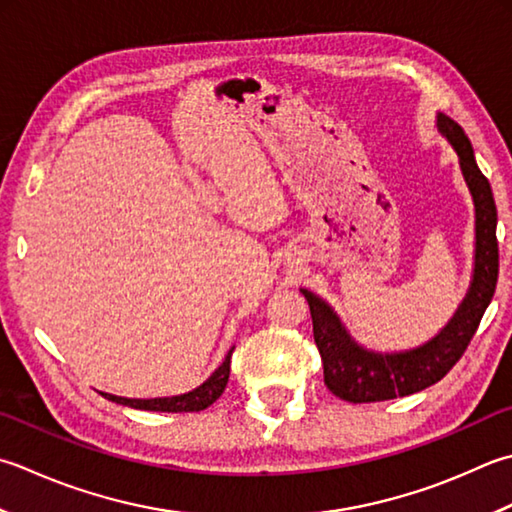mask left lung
<instances>
[{"label": "left lung", "instance_id": "1", "mask_svg": "<svg viewBox=\"0 0 512 512\" xmlns=\"http://www.w3.org/2000/svg\"><path fill=\"white\" fill-rule=\"evenodd\" d=\"M437 130L455 148L459 168L475 204L473 282L453 319L424 346L404 350V353H375L350 337L342 319L322 297L302 288V295L310 306V317H313L315 344L322 355L324 384L330 393L350 404L386 402V399L413 395L437 384L464 355L495 295L499 246L493 190L475 162L473 146L464 128L455 119L439 113Z\"/></svg>", "mask_w": 512, "mask_h": 512}]
</instances>
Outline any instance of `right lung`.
Listing matches in <instances>:
<instances>
[{
	"label": "right lung",
	"mask_w": 512,
	"mask_h": 512,
	"mask_svg": "<svg viewBox=\"0 0 512 512\" xmlns=\"http://www.w3.org/2000/svg\"><path fill=\"white\" fill-rule=\"evenodd\" d=\"M230 355H233V348L228 350L222 366H219L202 386H197L195 390H190V393H184V395L155 397V399H128V397H117L108 393H99V395L106 397L108 402L139 408V410H155V413H197V410H204L213 402H217L219 395L224 393V388L228 384V375H230Z\"/></svg>",
	"instance_id": "obj_1"
}]
</instances>
